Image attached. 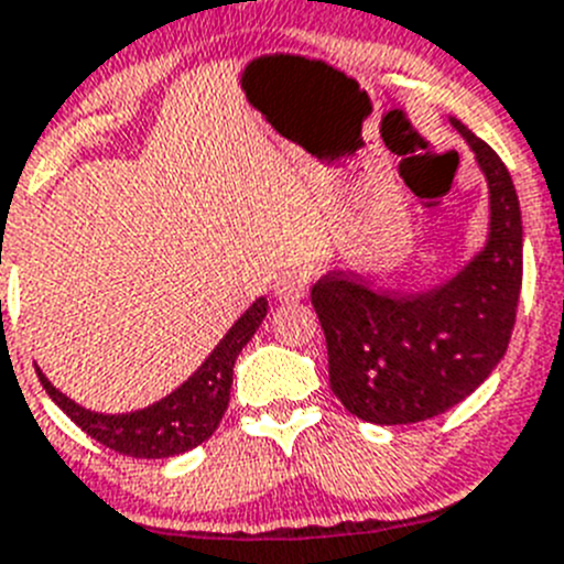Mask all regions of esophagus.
<instances>
[{
	"instance_id": "1",
	"label": "esophagus",
	"mask_w": 564,
	"mask_h": 564,
	"mask_svg": "<svg viewBox=\"0 0 564 564\" xmlns=\"http://www.w3.org/2000/svg\"><path fill=\"white\" fill-rule=\"evenodd\" d=\"M308 281H312V275H308L306 267H292V270L281 272V275L275 278L272 292H275V297L283 300V303H289V300H303L308 292Z\"/></svg>"
}]
</instances>
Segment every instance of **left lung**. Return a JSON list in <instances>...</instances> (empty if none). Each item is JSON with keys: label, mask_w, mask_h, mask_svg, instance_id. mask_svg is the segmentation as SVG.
Instances as JSON below:
<instances>
[{"label": "left lung", "mask_w": 564, "mask_h": 564, "mask_svg": "<svg viewBox=\"0 0 564 564\" xmlns=\"http://www.w3.org/2000/svg\"><path fill=\"white\" fill-rule=\"evenodd\" d=\"M476 152L489 188L481 252L429 292H376L341 272L319 278L312 303L328 341L330 389L376 425L436 417L465 401L512 339L523 283V223L509 170L489 144L451 119Z\"/></svg>", "instance_id": "1"}]
</instances>
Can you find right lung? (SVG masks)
<instances>
[{
    "label": "right lung",
    "instance_id": "obj_1",
    "mask_svg": "<svg viewBox=\"0 0 564 564\" xmlns=\"http://www.w3.org/2000/svg\"><path fill=\"white\" fill-rule=\"evenodd\" d=\"M267 308H270L267 297H258L236 319L234 328L219 339V345L210 350L208 359L197 367L188 381H183L175 392H170L152 406L139 409V412H91L52 387L41 367H35V372L52 401L99 445L116 451V454L133 456V459H170V456L186 454V451L203 445L217 431L230 401L236 356L252 339L261 319L267 317Z\"/></svg>",
    "mask_w": 564,
    "mask_h": 564
}]
</instances>
